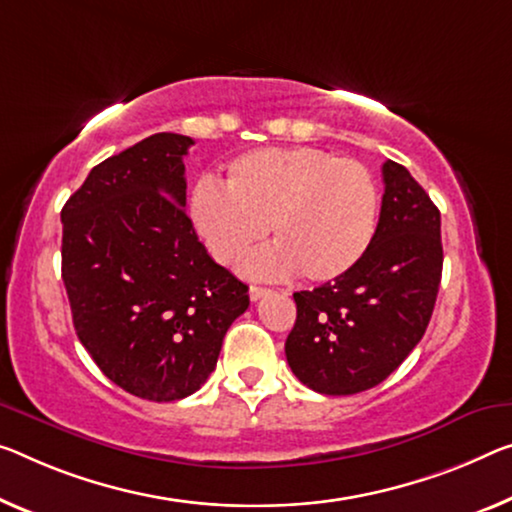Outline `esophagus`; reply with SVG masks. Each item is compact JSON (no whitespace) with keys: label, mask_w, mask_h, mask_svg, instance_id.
<instances>
[{"label":"esophagus","mask_w":512,"mask_h":512,"mask_svg":"<svg viewBox=\"0 0 512 512\" xmlns=\"http://www.w3.org/2000/svg\"><path fill=\"white\" fill-rule=\"evenodd\" d=\"M267 295H272V290H270V288H263V286H251V288H249V297H251V302L263 300V297H267Z\"/></svg>","instance_id":"34e87169"}]
</instances>
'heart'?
I'll list each match as a JSON object with an SVG mask.
<instances>
[{
    "label": "heart",
    "instance_id": "b5f03b06",
    "mask_svg": "<svg viewBox=\"0 0 512 512\" xmlns=\"http://www.w3.org/2000/svg\"><path fill=\"white\" fill-rule=\"evenodd\" d=\"M196 233L222 265H240L267 233L277 245L247 263L251 277L300 270L332 281L371 247L377 190L364 164L318 148H258L226 167L224 190L201 180L190 199Z\"/></svg>",
    "mask_w": 512,
    "mask_h": 512
}]
</instances>
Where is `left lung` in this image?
I'll return each instance as SVG.
<instances>
[{"label":"left lung","instance_id":"left-lung-1","mask_svg":"<svg viewBox=\"0 0 512 512\" xmlns=\"http://www.w3.org/2000/svg\"><path fill=\"white\" fill-rule=\"evenodd\" d=\"M382 210L371 247L334 281L295 293L290 371L327 396L373 389L426 334L442 281V219L403 164H382Z\"/></svg>","mask_w":512,"mask_h":512}]
</instances>
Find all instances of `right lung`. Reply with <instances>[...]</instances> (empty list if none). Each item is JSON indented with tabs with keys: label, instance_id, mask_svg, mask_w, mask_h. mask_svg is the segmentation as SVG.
<instances>
[{
	"label": "right lung",
	"instance_id": "right-lung-1",
	"mask_svg": "<svg viewBox=\"0 0 512 512\" xmlns=\"http://www.w3.org/2000/svg\"><path fill=\"white\" fill-rule=\"evenodd\" d=\"M194 141L157 132L91 169L61 210L77 338L114 384L171 403L215 371L249 288L212 261L185 212Z\"/></svg>",
	"mask_w": 512,
	"mask_h": 512
}]
</instances>
